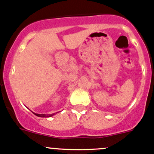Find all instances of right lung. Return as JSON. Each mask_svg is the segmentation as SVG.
I'll list each match as a JSON object with an SVG mask.
<instances>
[{"label": "right lung", "mask_w": 154, "mask_h": 154, "mask_svg": "<svg viewBox=\"0 0 154 154\" xmlns=\"http://www.w3.org/2000/svg\"><path fill=\"white\" fill-rule=\"evenodd\" d=\"M34 113V112H33ZM34 115H35L36 116H38V117H51V116H53L54 115H55V113H53V114H51V115H45V114H37V113H34Z\"/></svg>", "instance_id": "right-lung-1"}]
</instances>
